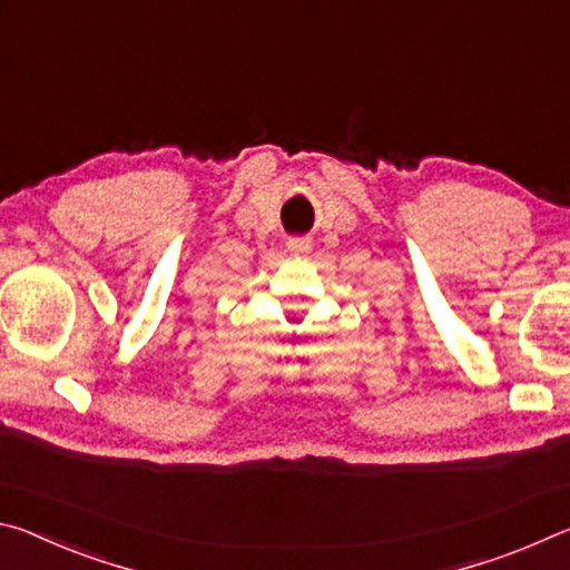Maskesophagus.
<instances>
[{"label": "esophagus", "mask_w": 570, "mask_h": 570, "mask_svg": "<svg viewBox=\"0 0 570 570\" xmlns=\"http://www.w3.org/2000/svg\"><path fill=\"white\" fill-rule=\"evenodd\" d=\"M288 248H292L294 254H306V250L312 248V244H308L306 238H288Z\"/></svg>", "instance_id": "34e87169"}]
</instances>
